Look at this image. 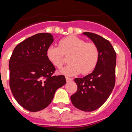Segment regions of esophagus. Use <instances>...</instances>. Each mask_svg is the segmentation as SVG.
Returning a JSON list of instances; mask_svg holds the SVG:
<instances>
[{"label": "esophagus", "mask_w": 132, "mask_h": 132, "mask_svg": "<svg viewBox=\"0 0 132 132\" xmlns=\"http://www.w3.org/2000/svg\"><path fill=\"white\" fill-rule=\"evenodd\" d=\"M66 82H70V81L72 80V78H70V77H66Z\"/></svg>", "instance_id": "esophagus-1"}]
</instances>
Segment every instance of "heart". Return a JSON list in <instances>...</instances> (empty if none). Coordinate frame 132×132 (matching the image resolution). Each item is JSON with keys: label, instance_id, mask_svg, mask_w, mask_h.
Listing matches in <instances>:
<instances>
[{"label": "heart", "instance_id": "heart-1", "mask_svg": "<svg viewBox=\"0 0 132 132\" xmlns=\"http://www.w3.org/2000/svg\"><path fill=\"white\" fill-rule=\"evenodd\" d=\"M59 46H51L46 50V57L57 68L64 64V55H68L69 64L60 70L62 74L72 76L81 72L86 75L94 70L98 60V48L94 43L86 42L84 40L75 36L63 38Z\"/></svg>", "mask_w": 132, "mask_h": 132}]
</instances>
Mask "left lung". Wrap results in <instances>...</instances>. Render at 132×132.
<instances>
[{
    "mask_svg": "<svg viewBox=\"0 0 132 132\" xmlns=\"http://www.w3.org/2000/svg\"><path fill=\"white\" fill-rule=\"evenodd\" d=\"M97 46L98 60L92 73L75 79L77 90L70 96L72 105L79 110L92 112L99 108L108 98L115 85L117 55L108 40L97 34L84 32Z\"/></svg>",
    "mask_w": 132,
    "mask_h": 132,
    "instance_id": "1",
    "label": "left lung"
}]
</instances>
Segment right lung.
Returning <instances> with one entry per match:
<instances>
[{"label":"right lung","instance_id":"obj_1","mask_svg":"<svg viewBox=\"0 0 132 132\" xmlns=\"http://www.w3.org/2000/svg\"><path fill=\"white\" fill-rule=\"evenodd\" d=\"M53 40L51 34H36L18 44L10 57L11 91L17 102L30 112L46 108L56 90L66 82L64 75H53L55 68L46 57Z\"/></svg>","mask_w":132,"mask_h":132}]
</instances>
